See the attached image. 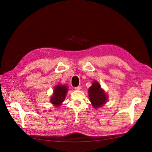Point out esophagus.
Wrapping results in <instances>:
<instances>
[{
    "label": "esophagus",
    "mask_w": 152,
    "mask_h": 152,
    "mask_svg": "<svg viewBox=\"0 0 152 152\" xmlns=\"http://www.w3.org/2000/svg\"><path fill=\"white\" fill-rule=\"evenodd\" d=\"M81 86H77V87H75V90H80L81 89Z\"/></svg>",
    "instance_id": "1"
}]
</instances>
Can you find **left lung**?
<instances>
[{"label":"left lung","mask_w":152,"mask_h":152,"mask_svg":"<svg viewBox=\"0 0 152 152\" xmlns=\"http://www.w3.org/2000/svg\"><path fill=\"white\" fill-rule=\"evenodd\" d=\"M90 101L94 108L99 107L103 105L107 101V96L101 88V86L96 81L93 82L88 90Z\"/></svg>","instance_id":"obj_1"}]
</instances>
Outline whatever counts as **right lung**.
<instances>
[{
	"label": "right lung",
	"mask_w": 152,
	"mask_h": 152,
	"mask_svg": "<svg viewBox=\"0 0 152 152\" xmlns=\"http://www.w3.org/2000/svg\"><path fill=\"white\" fill-rule=\"evenodd\" d=\"M68 91L67 86L62 85H58L54 90V94L51 98V102L56 106H60V105L64 101L65 96Z\"/></svg>",
	"instance_id": "obj_1"
}]
</instances>
